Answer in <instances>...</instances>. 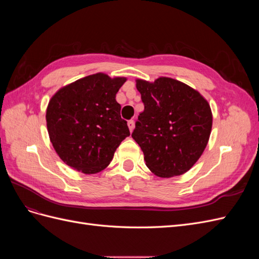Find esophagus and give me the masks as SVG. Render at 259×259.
<instances>
[{"mask_svg":"<svg viewBox=\"0 0 259 259\" xmlns=\"http://www.w3.org/2000/svg\"><path fill=\"white\" fill-rule=\"evenodd\" d=\"M127 125H128V128H130V131H131V133L134 131V127H135V122L133 121V120H131V121H128L127 122Z\"/></svg>","mask_w":259,"mask_h":259,"instance_id":"obj_1","label":"esophagus"}]
</instances>
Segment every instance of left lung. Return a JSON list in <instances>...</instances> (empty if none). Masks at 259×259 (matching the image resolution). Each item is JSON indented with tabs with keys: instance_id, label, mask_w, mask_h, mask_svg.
I'll list each match as a JSON object with an SVG mask.
<instances>
[{
	"instance_id": "1",
	"label": "left lung",
	"mask_w": 259,
	"mask_h": 259,
	"mask_svg": "<svg viewBox=\"0 0 259 259\" xmlns=\"http://www.w3.org/2000/svg\"><path fill=\"white\" fill-rule=\"evenodd\" d=\"M136 88L145 110L132 137L143 150L147 167L161 178L185 174L208 143L213 125L209 104L197 90L171 77L137 79Z\"/></svg>"
}]
</instances>
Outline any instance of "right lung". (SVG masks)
<instances>
[{
	"label": "right lung",
	"mask_w": 259,
	"mask_h": 259,
	"mask_svg": "<svg viewBox=\"0 0 259 259\" xmlns=\"http://www.w3.org/2000/svg\"><path fill=\"white\" fill-rule=\"evenodd\" d=\"M126 77L95 73L59 89L46 109V126L59 158L83 174H96L130 136L116 93Z\"/></svg>",
	"instance_id": "1"
}]
</instances>
